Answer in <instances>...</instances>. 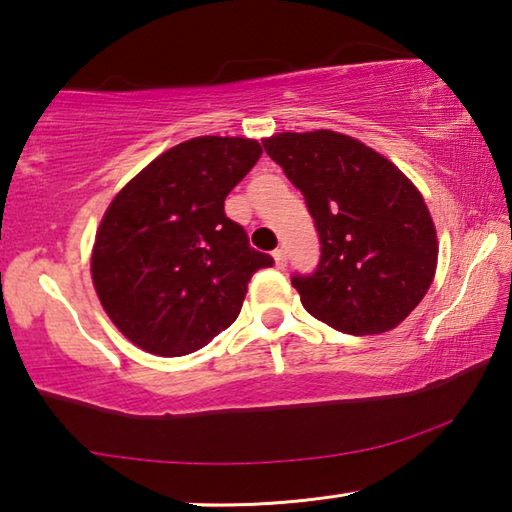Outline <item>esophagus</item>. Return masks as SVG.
Listing matches in <instances>:
<instances>
[{"mask_svg": "<svg viewBox=\"0 0 512 512\" xmlns=\"http://www.w3.org/2000/svg\"><path fill=\"white\" fill-rule=\"evenodd\" d=\"M273 259H275L277 268H284V266H287V250H284V248L273 250Z\"/></svg>", "mask_w": 512, "mask_h": 512, "instance_id": "esophagus-1", "label": "esophagus"}]
</instances>
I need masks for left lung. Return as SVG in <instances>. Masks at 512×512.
Here are the masks:
<instances>
[{
  "label": "left lung",
  "mask_w": 512,
  "mask_h": 512,
  "mask_svg": "<svg viewBox=\"0 0 512 512\" xmlns=\"http://www.w3.org/2000/svg\"><path fill=\"white\" fill-rule=\"evenodd\" d=\"M262 144L305 196L320 239L316 271L291 277L302 307L354 336L400 325L438 264L422 194L391 160L348 135L277 133Z\"/></svg>",
  "instance_id": "1"
}]
</instances>
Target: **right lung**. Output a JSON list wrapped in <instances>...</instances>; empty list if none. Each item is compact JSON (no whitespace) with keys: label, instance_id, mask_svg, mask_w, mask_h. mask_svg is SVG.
Listing matches in <instances>:
<instances>
[{"label":"right lung","instance_id":"1","mask_svg":"<svg viewBox=\"0 0 512 512\" xmlns=\"http://www.w3.org/2000/svg\"><path fill=\"white\" fill-rule=\"evenodd\" d=\"M259 155L257 140L194 137L112 198L92 248V282L137 348L160 357L201 350L235 323L253 273L273 266L223 210Z\"/></svg>","mask_w":512,"mask_h":512}]
</instances>
